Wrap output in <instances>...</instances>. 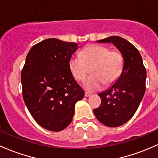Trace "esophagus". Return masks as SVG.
<instances>
[{"mask_svg":"<svg viewBox=\"0 0 158 158\" xmlns=\"http://www.w3.org/2000/svg\"><path fill=\"white\" fill-rule=\"evenodd\" d=\"M90 95H91V93H88V92H85V96H86V97H88V96H89Z\"/></svg>","mask_w":158,"mask_h":158,"instance_id":"1","label":"esophagus"}]
</instances>
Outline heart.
<instances>
[{
    "instance_id": "obj_1",
    "label": "heart",
    "mask_w": 158,
    "mask_h": 158,
    "mask_svg": "<svg viewBox=\"0 0 158 158\" xmlns=\"http://www.w3.org/2000/svg\"><path fill=\"white\" fill-rule=\"evenodd\" d=\"M69 66L72 76L78 81H84L91 68L92 75L86 80L84 87L89 91L116 82L124 67V58L117 49H110L102 45H90L81 51V56L71 57Z\"/></svg>"
}]
</instances>
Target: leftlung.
Wrapping results in <instances>:
<instances>
[{"instance_id":"obj_1","label":"left lung","mask_w":158,"mask_h":158,"mask_svg":"<svg viewBox=\"0 0 158 158\" xmlns=\"http://www.w3.org/2000/svg\"><path fill=\"white\" fill-rule=\"evenodd\" d=\"M97 42H112L123 55L124 67L116 82L98 94L102 102L93 112L103 125L121 126L132 118L144 96L146 70L139 51L125 39L113 36Z\"/></svg>"}]
</instances>
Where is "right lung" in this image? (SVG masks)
Returning <instances> with one entry per match:
<instances>
[{
	"label": "right lung",
	"instance_id": "right-lung-1",
	"mask_svg": "<svg viewBox=\"0 0 158 158\" xmlns=\"http://www.w3.org/2000/svg\"><path fill=\"white\" fill-rule=\"evenodd\" d=\"M77 44L51 38L33 46L22 71V95L41 127L60 131L72 122L76 102L84 91L71 73L69 63Z\"/></svg>",
	"mask_w": 158,
	"mask_h": 158
}]
</instances>
